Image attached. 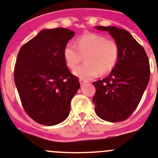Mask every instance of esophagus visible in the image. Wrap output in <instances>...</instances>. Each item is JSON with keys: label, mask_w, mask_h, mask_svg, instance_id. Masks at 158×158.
<instances>
[{"label": "esophagus", "mask_w": 158, "mask_h": 158, "mask_svg": "<svg viewBox=\"0 0 158 158\" xmlns=\"http://www.w3.org/2000/svg\"><path fill=\"white\" fill-rule=\"evenodd\" d=\"M79 83H80V84H81V86H83V85H84V84H85L86 83H87V82H86L85 80H83V79H79Z\"/></svg>", "instance_id": "obj_1"}]
</instances>
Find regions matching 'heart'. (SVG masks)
<instances>
[{"mask_svg": "<svg viewBox=\"0 0 158 158\" xmlns=\"http://www.w3.org/2000/svg\"><path fill=\"white\" fill-rule=\"evenodd\" d=\"M77 46L75 47V46ZM118 42L104 35L87 34L79 37L75 45L67 43L63 49V58L69 68H75L83 59L85 63L76 67L74 74L83 80L107 74L116 67L120 57Z\"/></svg>", "mask_w": 158, "mask_h": 158, "instance_id": "b5f03b06", "label": "heart"}]
</instances>
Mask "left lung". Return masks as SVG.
Returning <instances> with one entry per match:
<instances>
[{"label":"left lung","instance_id":"1","mask_svg":"<svg viewBox=\"0 0 158 158\" xmlns=\"http://www.w3.org/2000/svg\"><path fill=\"white\" fill-rule=\"evenodd\" d=\"M108 31L120 46V57L112 72L94 82L92 101L102 120L120 122L134 112L149 81L150 67L146 52L127 30L116 26H95Z\"/></svg>","mask_w":158,"mask_h":158}]
</instances>
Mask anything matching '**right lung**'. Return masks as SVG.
<instances>
[{"label": "right lung", "mask_w": 158, "mask_h": 158, "mask_svg": "<svg viewBox=\"0 0 158 158\" xmlns=\"http://www.w3.org/2000/svg\"><path fill=\"white\" fill-rule=\"evenodd\" d=\"M75 32L65 28L43 30L22 46L14 67V82L24 109L47 126L64 121L80 87L67 67L63 49Z\"/></svg>", "instance_id": "1"}]
</instances>
